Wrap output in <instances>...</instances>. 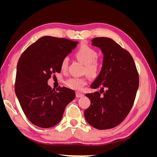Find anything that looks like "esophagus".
Returning <instances> with one entry per match:
<instances>
[{"label": "esophagus", "instance_id": "1", "mask_svg": "<svg viewBox=\"0 0 157 157\" xmlns=\"http://www.w3.org/2000/svg\"><path fill=\"white\" fill-rule=\"evenodd\" d=\"M76 96H77V98H81V97H83L84 96V94L81 92H76Z\"/></svg>", "mask_w": 157, "mask_h": 157}]
</instances>
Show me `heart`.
<instances>
[{
	"label": "heart",
	"mask_w": 157,
	"mask_h": 157,
	"mask_svg": "<svg viewBox=\"0 0 157 157\" xmlns=\"http://www.w3.org/2000/svg\"><path fill=\"white\" fill-rule=\"evenodd\" d=\"M77 58L86 65L87 73L92 75H96L100 69L101 65L99 61L95 59L97 57V52L88 45H83L78 49L76 53ZM69 59L68 58H63L61 63V68L63 71L67 69ZM88 82V80L84 77H71L65 81V84L71 89L80 90Z\"/></svg>",
	"instance_id": "b5f03b06"
}]
</instances>
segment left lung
I'll use <instances>...</instances> for the list:
<instances>
[{"label":"left lung","mask_w":157,"mask_h":157,"mask_svg":"<svg viewBox=\"0 0 157 157\" xmlns=\"http://www.w3.org/2000/svg\"><path fill=\"white\" fill-rule=\"evenodd\" d=\"M91 42L101 50L103 65L90 86L100 88L99 92L86 94L91 105L84 111V117L96 129H111L120 124L132 109L139 87V75L130 54L113 39L96 37Z\"/></svg>","instance_id":"8db88e82"}]
</instances>
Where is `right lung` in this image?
Listing matches in <instances>:
<instances>
[{
    "label": "right lung",
    "mask_w": 157,
    "mask_h": 157,
    "mask_svg": "<svg viewBox=\"0 0 157 157\" xmlns=\"http://www.w3.org/2000/svg\"><path fill=\"white\" fill-rule=\"evenodd\" d=\"M78 42L44 36L31 44L18 60L15 92L23 111L36 126L53 127L61 121L65 109L75 98L66 87L52 89L51 75L61 71V61Z\"/></svg>",
    "instance_id": "right-lung-1"
}]
</instances>
